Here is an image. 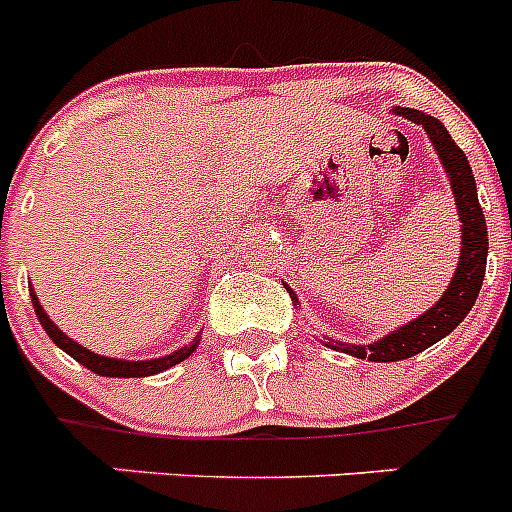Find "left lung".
<instances>
[{
	"label": "left lung",
	"instance_id": "8db88e82",
	"mask_svg": "<svg viewBox=\"0 0 512 512\" xmlns=\"http://www.w3.org/2000/svg\"><path fill=\"white\" fill-rule=\"evenodd\" d=\"M397 112L402 117H408V120L423 125L425 133L431 135V143L436 146L438 156H441L443 169L449 174L451 189H454L456 207H459L461 256L459 269H456L454 279H451L449 289H446V295L431 310L423 312L420 318H415L413 323L392 330L390 336H384L382 341L372 343L369 348L336 343V348H341L346 354L359 356V359L369 356L372 361L410 359V356L420 354L428 346L441 341L443 336H449L451 330L467 318V312L477 302L487 269V225L477 200V187H474V174L467 161V153L456 146L454 140H451L449 130L443 128L441 120H436V117L425 115L420 110H410V107H397Z\"/></svg>",
	"mask_w": 512,
	"mask_h": 512
}]
</instances>
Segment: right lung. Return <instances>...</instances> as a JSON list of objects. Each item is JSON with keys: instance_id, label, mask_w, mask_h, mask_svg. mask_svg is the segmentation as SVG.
I'll return each mask as SVG.
<instances>
[{"instance_id": "add662e5", "label": "right lung", "mask_w": 512, "mask_h": 512, "mask_svg": "<svg viewBox=\"0 0 512 512\" xmlns=\"http://www.w3.org/2000/svg\"><path fill=\"white\" fill-rule=\"evenodd\" d=\"M30 297H33V307H35V315H38L40 325L45 328V333L51 336V341L56 343L58 348H63L66 354L71 356V359H76L79 364H84L89 369V372L99 374V377H151V374H158L164 372V369H169V366L179 364V361L187 359L189 354H192L194 348H197V341H192V346H184L179 348V351H174V354L164 356V359H151V361H120V359H107V356H99V354H92L89 348H84L81 343L71 341L66 333H63L61 328H58L56 323H53L48 315H45V310L40 307L38 297H35V292L30 289Z\"/></svg>"}]
</instances>
